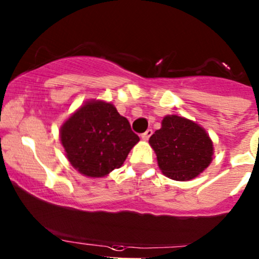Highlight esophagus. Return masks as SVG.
<instances>
[{
	"label": "esophagus",
	"mask_w": 259,
	"mask_h": 259,
	"mask_svg": "<svg viewBox=\"0 0 259 259\" xmlns=\"http://www.w3.org/2000/svg\"><path fill=\"white\" fill-rule=\"evenodd\" d=\"M151 135H152V129H147L146 132L144 133V134H141V139L146 141V140H149L150 136H151Z\"/></svg>",
	"instance_id": "esophagus-1"
}]
</instances>
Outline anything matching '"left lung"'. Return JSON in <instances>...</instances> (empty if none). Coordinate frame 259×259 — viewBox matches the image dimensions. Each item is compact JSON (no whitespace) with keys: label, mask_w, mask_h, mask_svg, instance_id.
I'll return each mask as SVG.
<instances>
[{"label":"left lung","mask_w":259,"mask_h":259,"mask_svg":"<svg viewBox=\"0 0 259 259\" xmlns=\"http://www.w3.org/2000/svg\"><path fill=\"white\" fill-rule=\"evenodd\" d=\"M149 143L162 173L171 180H193L212 161L214 147L208 133L183 116H164Z\"/></svg>","instance_id":"8db88e82"}]
</instances>
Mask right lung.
Masks as SVG:
<instances>
[{
	"label": "right lung",
	"instance_id": "1",
	"mask_svg": "<svg viewBox=\"0 0 259 259\" xmlns=\"http://www.w3.org/2000/svg\"><path fill=\"white\" fill-rule=\"evenodd\" d=\"M61 144L71 166L86 177L119 168L140 141L112 103L88 101L61 125Z\"/></svg>",
	"mask_w": 259,
	"mask_h": 259
}]
</instances>
